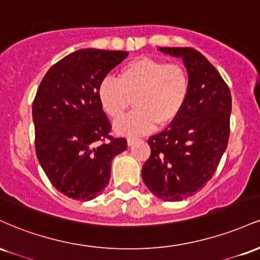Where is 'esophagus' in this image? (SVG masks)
I'll return each mask as SVG.
<instances>
[{"label": "esophagus", "instance_id": "esophagus-1", "mask_svg": "<svg viewBox=\"0 0 260 260\" xmlns=\"http://www.w3.org/2000/svg\"><path fill=\"white\" fill-rule=\"evenodd\" d=\"M136 142H137V138H134V137H129V138H127V144H128V147H131V145H133Z\"/></svg>", "mask_w": 260, "mask_h": 260}]
</instances>
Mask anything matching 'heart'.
Returning <instances> with one entry per match:
<instances>
[{"label":"heart","mask_w":260,"mask_h":260,"mask_svg":"<svg viewBox=\"0 0 260 260\" xmlns=\"http://www.w3.org/2000/svg\"><path fill=\"white\" fill-rule=\"evenodd\" d=\"M190 91L187 68L154 57L129 61L118 72L117 80L105 78L98 90L104 112L120 120L132 104L136 111L116 122V133L138 136L155 127L171 126L180 117Z\"/></svg>","instance_id":"b5f03b06"}]
</instances>
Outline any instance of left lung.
<instances>
[{"mask_svg": "<svg viewBox=\"0 0 260 260\" xmlns=\"http://www.w3.org/2000/svg\"><path fill=\"white\" fill-rule=\"evenodd\" d=\"M181 57L190 78V91L180 117L150 137V157L142 178L148 189L165 202L194 194L215 174L228 148L231 92L225 80L192 47H159Z\"/></svg>", "mask_w": 260, "mask_h": 260, "instance_id": "obj_1", "label": "left lung"}]
</instances>
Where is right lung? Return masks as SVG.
<instances>
[{
  "instance_id": "add662e5",
  "label": "right lung",
  "mask_w": 260,
  "mask_h": 260,
  "mask_svg": "<svg viewBox=\"0 0 260 260\" xmlns=\"http://www.w3.org/2000/svg\"><path fill=\"white\" fill-rule=\"evenodd\" d=\"M126 51L83 49L47 71L32 103L35 151L56 189L72 199L91 201L105 189L111 161L127 149L110 136L111 123L99 103L105 77Z\"/></svg>"
}]
</instances>
